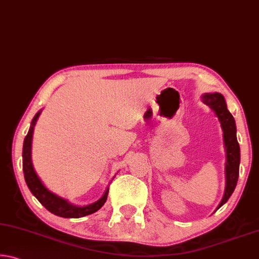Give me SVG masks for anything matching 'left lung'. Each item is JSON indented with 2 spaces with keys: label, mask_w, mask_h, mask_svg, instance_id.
<instances>
[{
  "label": "left lung",
  "mask_w": 259,
  "mask_h": 259,
  "mask_svg": "<svg viewBox=\"0 0 259 259\" xmlns=\"http://www.w3.org/2000/svg\"><path fill=\"white\" fill-rule=\"evenodd\" d=\"M202 102L216 113L223 129V137H224L225 151H226V163H225V177L226 185L224 196L221 203L217 207L221 208L223 204L227 202L232 193L235 190L236 183L239 178V166H240V146L236 139V126L234 117L227 109L225 98L223 95L205 94L202 96Z\"/></svg>",
  "instance_id": "1"
}]
</instances>
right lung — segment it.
Segmentation results:
<instances>
[{
  "mask_svg": "<svg viewBox=\"0 0 259 259\" xmlns=\"http://www.w3.org/2000/svg\"><path fill=\"white\" fill-rule=\"evenodd\" d=\"M41 111H38L35 114L34 119L32 120V124L28 130L27 136L25 137L24 140V147H23V170H24V176L25 181L29 191L33 193V195L40 201L43 207L49 210L50 212L54 214H57L59 217L64 218H80L88 216L97 211L103 207L104 203L106 202L108 190L107 187L105 191L104 195L98 201H96L95 203H91L89 205H84V207H77L69 203L66 199L60 198V196L56 195L55 193L50 192L48 188L43 185L41 179L35 172L34 166L32 163V138H33V131L36 121L40 116Z\"/></svg>",
  "mask_w": 259,
  "mask_h": 259,
  "instance_id": "add662e5",
  "label": "right lung"
}]
</instances>
